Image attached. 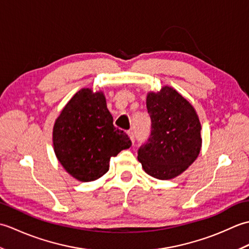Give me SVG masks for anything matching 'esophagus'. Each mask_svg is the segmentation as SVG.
<instances>
[{
	"mask_svg": "<svg viewBox=\"0 0 249 249\" xmlns=\"http://www.w3.org/2000/svg\"><path fill=\"white\" fill-rule=\"evenodd\" d=\"M127 133H128V136H129L130 140L133 141V142H135V134H134V131L133 130H128Z\"/></svg>",
	"mask_w": 249,
	"mask_h": 249,
	"instance_id": "esophagus-1",
	"label": "esophagus"
}]
</instances>
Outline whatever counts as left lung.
I'll use <instances>...</instances> for the list:
<instances>
[{
    "mask_svg": "<svg viewBox=\"0 0 249 249\" xmlns=\"http://www.w3.org/2000/svg\"><path fill=\"white\" fill-rule=\"evenodd\" d=\"M146 108L151 134L138 149V160L151 177L169 179L192 165L201 147V125L193 106L176 89L150 93Z\"/></svg>",
    "mask_w": 249,
    "mask_h": 249,
    "instance_id": "8db88e82",
    "label": "left lung"
}]
</instances>
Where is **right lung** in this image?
Returning a JSON list of instances; mask_svg holds the SVG:
<instances>
[{
    "label": "right lung",
    "mask_w": 249,
    "mask_h": 249,
    "mask_svg": "<svg viewBox=\"0 0 249 249\" xmlns=\"http://www.w3.org/2000/svg\"><path fill=\"white\" fill-rule=\"evenodd\" d=\"M53 145L65 170L81 182L97 179L109 170V161L131 146L125 131L113 125L103 93L82 89L56 119Z\"/></svg>",
    "instance_id": "obj_1"
}]
</instances>
